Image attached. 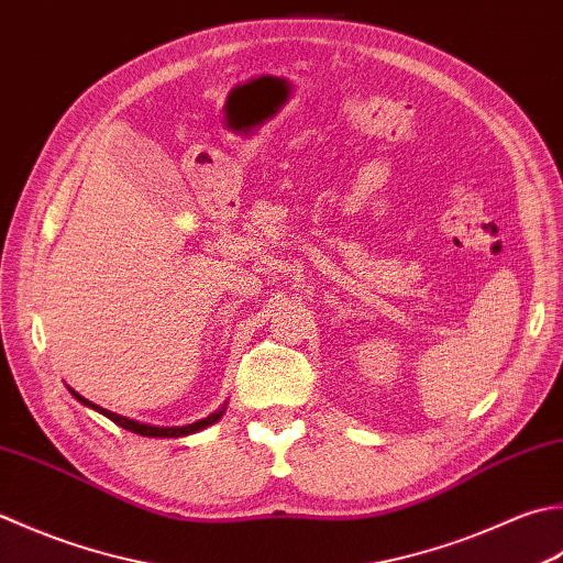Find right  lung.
<instances>
[{"mask_svg":"<svg viewBox=\"0 0 563 563\" xmlns=\"http://www.w3.org/2000/svg\"><path fill=\"white\" fill-rule=\"evenodd\" d=\"M73 395H75V400H80L82 405L92 407V410L102 412V415L109 417V420H112L114 424L124 427V429H129V432L141 434V437H185V434H192V432H197V429H205V427H209V424H214V422L219 420V417H222V412H224V410H217V412H212L209 417H205V420L195 422V424H185V427H151V424H141V422H136V420H129V417H121V415H117V412H109V410H104V407H99V405H92L90 400H85L82 395H77L75 390H73Z\"/></svg>","mask_w":563,"mask_h":563,"instance_id":"obj_1","label":"right lung"}]
</instances>
